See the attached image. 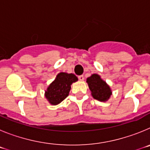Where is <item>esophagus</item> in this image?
I'll return each instance as SVG.
<instances>
[{
    "label": "esophagus",
    "mask_w": 150,
    "mask_h": 150,
    "mask_svg": "<svg viewBox=\"0 0 150 150\" xmlns=\"http://www.w3.org/2000/svg\"><path fill=\"white\" fill-rule=\"evenodd\" d=\"M78 78H79V79L80 80V81H83V80H84V76H83V75H80V76H78Z\"/></svg>",
    "instance_id": "34e87169"
}]
</instances>
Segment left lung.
<instances>
[{
    "mask_svg": "<svg viewBox=\"0 0 150 150\" xmlns=\"http://www.w3.org/2000/svg\"><path fill=\"white\" fill-rule=\"evenodd\" d=\"M86 83L91 91V96L99 101H107L112 95V90L110 86L98 74H91L86 79Z\"/></svg>",
    "mask_w": 150,
    "mask_h": 150,
    "instance_id": "left-lung-1",
    "label": "left lung"
}]
</instances>
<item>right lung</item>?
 I'll use <instances>...</instances> for the list:
<instances>
[{
	"label": "right lung",
	"instance_id": "add662e5",
	"mask_svg": "<svg viewBox=\"0 0 150 150\" xmlns=\"http://www.w3.org/2000/svg\"><path fill=\"white\" fill-rule=\"evenodd\" d=\"M78 80L74 74L61 72L45 91V97L51 105H58L68 96L73 83Z\"/></svg>",
	"mask_w": 150,
	"mask_h": 150
}]
</instances>
